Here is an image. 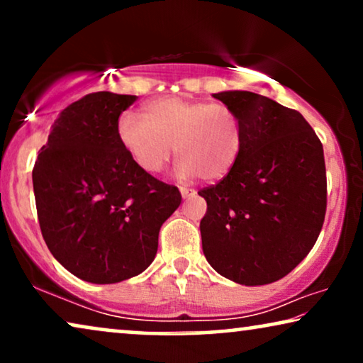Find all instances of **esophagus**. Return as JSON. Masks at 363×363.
<instances>
[{
	"instance_id": "esophagus-1",
	"label": "esophagus",
	"mask_w": 363,
	"mask_h": 363,
	"mask_svg": "<svg viewBox=\"0 0 363 363\" xmlns=\"http://www.w3.org/2000/svg\"><path fill=\"white\" fill-rule=\"evenodd\" d=\"M180 193L183 198H193L196 195V191L193 190V188H185V186H180Z\"/></svg>"
}]
</instances>
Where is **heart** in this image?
<instances>
[{
    "instance_id": "obj_1",
    "label": "heart",
    "mask_w": 363,
    "mask_h": 363,
    "mask_svg": "<svg viewBox=\"0 0 363 363\" xmlns=\"http://www.w3.org/2000/svg\"><path fill=\"white\" fill-rule=\"evenodd\" d=\"M117 137L132 162L147 173H158L173 152L180 157V178L203 182L225 178L236 165L242 147V123L226 104L163 97L145 107V117L123 112Z\"/></svg>"
}]
</instances>
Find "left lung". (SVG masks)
<instances>
[{
    "label": "left lung",
    "instance_id": "left-lung-1",
    "mask_svg": "<svg viewBox=\"0 0 363 363\" xmlns=\"http://www.w3.org/2000/svg\"><path fill=\"white\" fill-rule=\"evenodd\" d=\"M213 97L238 112L242 147L233 170L198 191L206 261L242 286L279 281L315 245L324 225L327 178L319 137L297 111L247 91Z\"/></svg>",
    "mask_w": 363,
    "mask_h": 363
}]
</instances>
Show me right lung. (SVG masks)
<instances>
[{
  "label": "right lung",
  "mask_w": 363,
  "mask_h": 363,
  "mask_svg": "<svg viewBox=\"0 0 363 363\" xmlns=\"http://www.w3.org/2000/svg\"><path fill=\"white\" fill-rule=\"evenodd\" d=\"M137 96L92 92L54 121L33 170L44 241L79 279L113 284L155 259L158 233L180 206L177 186L138 168L117 137Z\"/></svg>",
  "instance_id": "1"
}]
</instances>
